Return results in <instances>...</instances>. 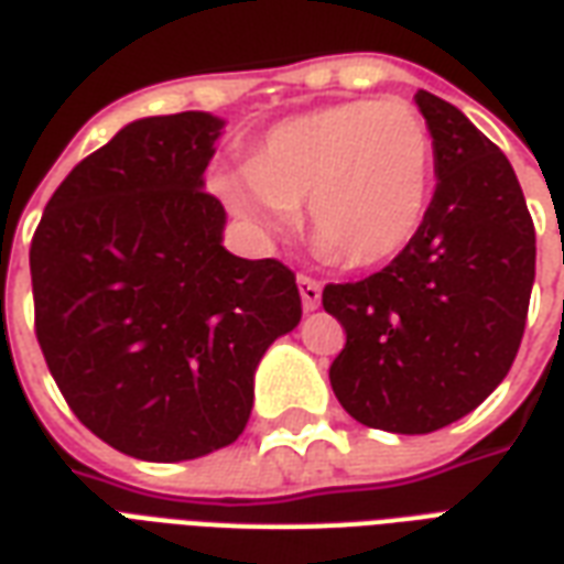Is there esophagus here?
Returning <instances> with one entry per match:
<instances>
[{
    "label": "esophagus",
    "mask_w": 564,
    "mask_h": 564,
    "mask_svg": "<svg viewBox=\"0 0 564 564\" xmlns=\"http://www.w3.org/2000/svg\"><path fill=\"white\" fill-rule=\"evenodd\" d=\"M297 288H300V300H303V310L306 312L318 310V303H322V282L306 276V273H300Z\"/></svg>",
    "instance_id": "esophagus-1"
}]
</instances>
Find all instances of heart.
<instances>
[{
    "label": "heart",
    "mask_w": 564,
    "mask_h": 564,
    "mask_svg": "<svg viewBox=\"0 0 564 564\" xmlns=\"http://www.w3.org/2000/svg\"><path fill=\"white\" fill-rule=\"evenodd\" d=\"M435 176L426 119L405 101H343L279 122L246 176L219 180L225 204L276 231L306 204L312 242L351 267L390 261L417 237Z\"/></svg>",
    "instance_id": "1"
}]
</instances>
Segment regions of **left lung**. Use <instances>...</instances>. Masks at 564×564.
<instances>
[{
	"label": "left lung",
	"instance_id": "left-lung-1",
	"mask_svg": "<svg viewBox=\"0 0 564 564\" xmlns=\"http://www.w3.org/2000/svg\"><path fill=\"white\" fill-rule=\"evenodd\" d=\"M414 101L438 176L421 231L384 270L322 294L345 330L336 400L402 435L442 430L499 388L535 282V225L505 152L445 98L417 89Z\"/></svg>",
	"mask_w": 564,
	"mask_h": 564
}]
</instances>
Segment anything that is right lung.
Masks as SVG:
<instances>
[{
    "instance_id": "obj_1",
    "label": "right lung",
    "mask_w": 564,
    "mask_h": 564,
    "mask_svg": "<svg viewBox=\"0 0 564 564\" xmlns=\"http://www.w3.org/2000/svg\"><path fill=\"white\" fill-rule=\"evenodd\" d=\"M221 126L200 110L129 122L74 164L29 246L56 388L86 430L150 463L237 442L258 360L303 315L282 261L221 246L225 207L204 192Z\"/></svg>"
}]
</instances>
